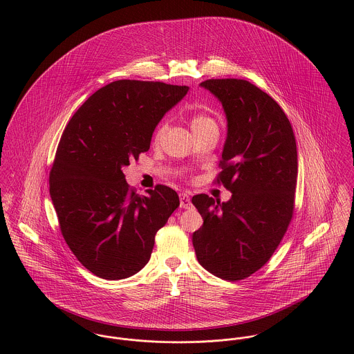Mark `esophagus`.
Masks as SVG:
<instances>
[{
    "label": "esophagus",
    "instance_id": "obj_1",
    "mask_svg": "<svg viewBox=\"0 0 354 354\" xmlns=\"http://www.w3.org/2000/svg\"><path fill=\"white\" fill-rule=\"evenodd\" d=\"M180 207L181 208H191L192 203H191V198L188 194H180Z\"/></svg>",
    "mask_w": 354,
    "mask_h": 354
}]
</instances>
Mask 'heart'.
Returning <instances> with one entry per match:
<instances>
[{
  "mask_svg": "<svg viewBox=\"0 0 354 354\" xmlns=\"http://www.w3.org/2000/svg\"><path fill=\"white\" fill-rule=\"evenodd\" d=\"M167 125L166 122H162L156 132H155V139L159 140L162 138V135L165 133ZM191 128L194 131V133L196 132H202V131H207V129H218V122L214 117L205 114V113H195L192 117H191Z\"/></svg>",
  "mask_w": 354,
  "mask_h": 354,
  "instance_id": "heart-1",
  "label": "heart"
}]
</instances>
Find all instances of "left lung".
Segmentation results:
<instances>
[{
	"label": "left lung",
	"instance_id": "left-lung-1",
	"mask_svg": "<svg viewBox=\"0 0 354 354\" xmlns=\"http://www.w3.org/2000/svg\"><path fill=\"white\" fill-rule=\"evenodd\" d=\"M222 103L227 136L216 183L232 192L221 203L192 198L203 226L192 243L203 267L226 281L261 268L283 239L295 209L297 146L289 118L268 94L241 79L201 83Z\"/></svg>",
	"mask_w": 354,
	"mask_h": 354
}]
</instances>
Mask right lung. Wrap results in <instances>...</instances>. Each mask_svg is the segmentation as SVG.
I'll return each instance as SVG.
<instances>
[{
    "label": "right lung",
    "mask_w": 354,
    "mask_h": 354,
    "mask_svg": "<svg viewBox=\"0 0 354 354\" xmlns=\"http://www.w3.org/2000/svg\"><path fill=\"white\" fill-rule=\"evenodd\" d=\"M189 87L117 80L94 93L69 120L50 170V198L71 251L94 275L118 281L150 260L156 232L180 205L156 185L138 195L122 169L149 151L162 117Z\"/></svg>",
    "instance_id": "right-lung-1"
}]
</instances>
